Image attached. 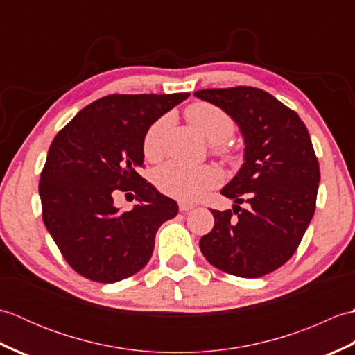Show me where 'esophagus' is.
<instances>
[{
	"label": "esophagus",
	"mask_w": 355,
	"mask_h": 355,
	"mask_svg": "<svg viewBox=\"0 0 355 355\" xmlns=\"http://www.w3.org/2000/svg\"><path fill=\"white\" fill-rule=\"evenodd\" d=\"M193 207H195V205H192V202H186V201L178 202V209L182 210V212H189V210H192Z\"/></svg>",
	"instance_id": "34e87169"
}]
</instances>
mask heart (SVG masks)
<instances>
[{"label":"heart","instance_id":"obj_1","mask_svg":"<svg viewBox=\"0 0 355 355\" xmlns=\"http://www.w3.org/2000/svg\"><path fill=\"white\" fill-rule=\"evenodd\" d=\"M186 117L209 141L221 143L227 140L235 131L233 119L223 108L209 102H195L186 108ZM169 117L164 116L148 128L143 137V154L148 160L154 162L162 157V139L168 128ZM225 157H232L230 150L224 146L216 148ZM221 182V173L215 166L201 164L189 166L169 162L160 166L154 173V183L163 193L169 197L193 201L200 198L207 189H212Z\"/></svg>","mask_w":355,"mask_h":355}]
</instances>
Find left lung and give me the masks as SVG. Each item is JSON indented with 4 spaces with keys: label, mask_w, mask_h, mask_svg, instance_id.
Masks as SVG:
<instances>
[{
    "label": "left lung",
    "mask_w": 355,
    "mask_h": 355,
    "mask_svg": "<svg viewBox=\"0 0 355 355\" xmlns=\"http://www.w3.org/2000/svg\"><path fill=\"white\" fill-rule=\"evenodd\" d=\"M238 123L244 163L221 193L233 210H212L215 225L200 239L214 267L239 277H261L297 250L315 210L318 157L305 123L276 97L254 87L193 93ZM245 202L247 209L239 205Z\"/></svg>",
    "instance_id": "8db88e82"
}]
</instances>
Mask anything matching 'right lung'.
<instances>
[{
  "label": "right lung",
  "instance_id": "add662e5",
  "mask_svg": "<svg viewBox=\"0 0 355 355\" xmlns=\"http://www.w3.org/2000/svg\"><path fill=\"white\" fill-rule=\"evenodd\" d=\"M189 97L110 94L79 111L53 139L40 180L42 220L69 266L89 281L119 282L146 266L158 227L177 202L143 178V137ZM117 191L139 205L122 213Z\"/></svg>",
  "mask_w": 355,
  "mask_h": 355
}]
</instances>
